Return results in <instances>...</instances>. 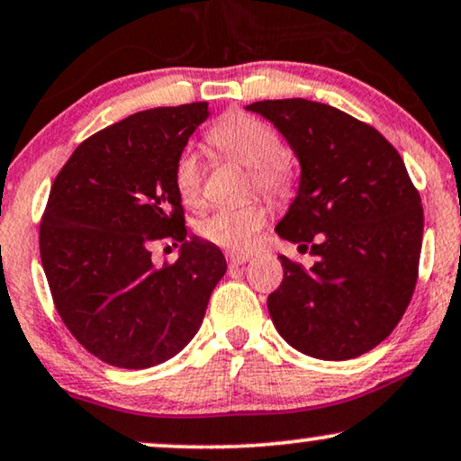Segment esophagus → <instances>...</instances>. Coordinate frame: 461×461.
Listing matches in <instances>:
<instances>
[{
  "label": "esophagus",
  "mask_w": 461,
  "mask_h": 461,
  "mask_svg": "<svg viewBox=\"0 0 461 461\" xmlns=\"http://www.w3.org/2000/svg\"><path fill=\"white\" fill-rule=\"evenodd\" d=\"M249 259H250V255H247V253H227V266L230 267L244 266Z\"/></svg>",
  "instance_id": "34e87169"
}]
</instances>
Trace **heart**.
I'll use <instances>...</instances> for the list:
<instances>
[{
	"label": "heart",
	"instance_id": "obj_1",
	"mask_svg": "<svg viewBox=\"0 0 461 461\" xmlns=\"http://www.w3.org/2000/svg\"><path fill=\"white\" fill-rule=\"evenodd\" d=\"M206 137L219 153L250 168V179L259 192L274 198L291 192L294 181L293 162L286 156L280 137L266 122L249 113H227L208 131ZM202 183L204 170L198 153L185 147L173 167V185L183 204H200ZM266 219L267 211L261 202L219 206L198 221V234L223 249L244 250L253 247Z\"/></svg>",
	"mask_w": 461,
	"mask_h": 461
}]
</instances>
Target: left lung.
Masks as SVG:
<instances>
[{"label": "left lung", "instance_id": "1", "mask_svg": "<svg viewBox=\"0 0 461 461\" xmlns=\"http://www.w3.org/2000/svg\"><path fill=\"white\" fill-rule=\"evenodd\" d=\"M282 132L302 164L297 198L276 231L316 257L282 255L267 297L278 333L299 352L348 360L388 337L413 297L423 208L401 153L375 128L305 98L247 107Z\"/></svg>", "mask_w": 461, "mask_h": 461}]
</instances>
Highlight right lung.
Segmentation results:
<instances>
[{"label":"right lung","instance_id":"obj_1","mask_svg":"<svg viewBox=\"0 0 461 461\" xmlns=\"http://www.w3.org/2000/svg\"><path fill=\"white\" fill-rule=\"evenodd\" d=\"M208 103L128 115L79 143L52 183L40 255L54 308L103 363L147 369L198 333L227 263L211 242H185L175 159ZM183 241L175 264L156 267L152 244ZM176 246V244L174 245Z\"/></svg>","mask_w":461,"mask_h":461}]
</instances>
